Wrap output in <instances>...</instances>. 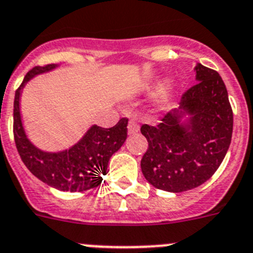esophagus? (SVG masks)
Instances as JSON below:
<instances>
[{"label":"esophagus","instance_id":"1","mask_svg":"<svg viewBox=\"0 0 253 253\" xmlns=\"http://www.w3.org/2000/svg\"><path fill=\"white\" fill-rule=\"evenodd\" d=\"M127 128H128V133H136L139 132L140 126L135 120H129L128 125H127Z\"/></svg>","mask_w":253,"mask_h":253}]
</instances>
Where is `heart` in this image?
<instances>
[{
    "label": "heart",
    "mask_w": 253,
    "mask_h": 253,
    "mask_svg": "<svg viewBox=\"0 0 253 253\" xmlns=\"http://www.w3.org/2000/svg\"><path fill=\"white\" fill-rule=\"evenodd\" d=\"M175 93V85L173 83H167L159 91V99L162 103H167L172 99Z\"/></svg>",
    "instance_id": "b5f03b06"
}]
</instances>
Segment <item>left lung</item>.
<instances>
[{
  "label": "left lung",
  "mask_w": 253,
  "mask_h": 253,
  "mask_svg": "<svg viewBox=\"0 0 253 253\" xmlns=\"http://www.w3.org/2000/svg\"><path fill=\"white\" fill-rule=\"evenodd\" d=\"M197 83L184 91L179 108L172 109L157 126L142 125L149 148L141 170L155 188L184 192L208 181L223 162L233 132V111L220 75L201 63ZM188 115L187 123L181 118Z\"/></svg>",
  "instance_id": "8db88e82"
}]
</instances>
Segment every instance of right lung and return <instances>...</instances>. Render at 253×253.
<instances>
[{
    "mask_svg": "<svg viewBox=\"0 0 253 253\" xmlns=\"http://www.w3.org/2000/svg\"><path fill=\"white\" fill-rule=\"evenodd\" d=\"M57 65L35 66L25 75L15 93L14 137L21 160L30 172L50 187L69 192H81L98 187L107 173L109 159L127 139V118H121L111 128L94 126L69 150L47 153L30 142L20 116L21 90L35 75L56 69Z\"/></svg>",
    "mask_w": 253,
    "mask_h": 253,
    "instance_id": "add662e5",
    "label": "right lung"
}]
</instances>
